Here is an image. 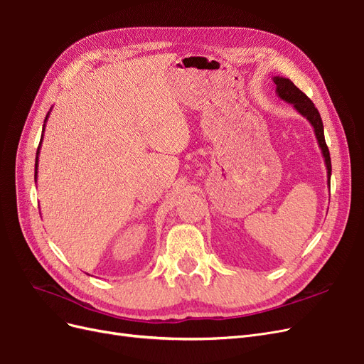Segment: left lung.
<instances>
[{"mask_svg": "<svg viewBox=\"0 0 364 364\" xmlns=\"http://www.w3.org/2000/svg\"><path fill=\"white\" fill-rule=\"evenodd\" d=\"M274 83L277 85V95L291 104L295 110L302 114L306 118L314 130L316 139H318L319 148L322 151V156L325 159V166H326V173H328V186H330V178H331V159H330V151H328V146L325 144V136H323V124L321 119V114L318 112V109L314 107V104L311 102V100L304 93L302 90H299L295 85L291 83L289 78L284 77H274Z\"/></svg>", "mask_w": 364, "mask_h": 364, "instance_id": "1", "label": "left lung"}]
</instances>
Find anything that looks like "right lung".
Returning a JSON list of instances; mask_svg holds the SVG:
<instances>
[{
  "label": "right lung",
  "mask_w": 364,
  "mask_h": 364,
  "mask_svg": "<svg viewBox=\"0 0 364 364\" xmlns=\"http://www.w3.org/2000/svg\"><path fill=\"white\" fill-rule=\"evenodd\" d=\"M48 116H50V112H48V114H46V118H45V122H43V132H45V124H46V119H48ZM43 132H42V137H41V142H39V146H38V152H36V163H34V181H36V178H38V161H39V151H41V145H42V139H43Z\"/></svg>",
  "instance_id": "add662e5"
}]
</instances>
